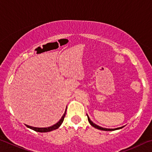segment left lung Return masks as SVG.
Returning a JSON list of instances; mask_svg holds the SVG:
<instances>
[{"instance_id": "8db88e82", "label": "left lung", "mask_w": 152, "mask_h": 152, "mask_svg": "<svg viewBox=\"0 0 152 152\" xmlns=\"http://www.w3.org/2000/svg\"><path fill=\"white\" fill-rule=\"evenodd\" d=\"M87 117H88V122L90 123V124H91L92 126H93L94 127L98 129H100V130H102V131H115V130H117V129H121L123 127H119V128H116V129H107V128H102L101 127H100V126H98L96 124H94V123H92L91 119H90V118L88 117V115H87Z\"/></svg>"}]
</instances>
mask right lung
Listing matches in <instances>:
<instances>
[{
    "mask_svg": "<svg viewBox=\"0 0 152 152\" xmlns=\"http://www.w3.org/2000/svg\"><path fill=\"white\" fill-rule=\"evenodd\" d=\"M66 110L65 113H64V114L63 115L62 117L61 118V119L59 121L56 123V124L53 125L52 126H51V127H44V128H39V127H31V126H29L27 125H25L27 126V127H29L30 129H31L35 131V132H51V131L53 130H55L56 129H58L60 126L61 125V123H63L64 121V117L66 116Z\"/></svg>",
    "mask_w": 152,
    "mask_h": 152,
    "instance_id": "obj_1",
    "label": "right lung"
}]
</instances>
